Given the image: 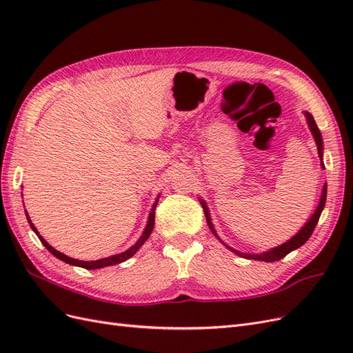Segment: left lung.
<instances>
[{
    "instance_id": "left-lung-1",
    "label": "left lung",
    "mask_w": 353,
    "mask_h": 353,
    "mask_svg": "<svg viewBox=\"0 0 353 353\" xmlns=\"http://www.w3.org/2000/svg\"><path fill=\"white\" fill-rule=\"evenodd\" d=\"M305 114H306V119H307V125H309V128H311V131H312L314 138H315V141H316L318 156L323 159V138H321V132H319V130H318V126H316V123H315L314 116H312L311 113H307V112H306ZM325 197H327V185H324L323 196H321V201H319V205H318V208H316V210H315L314 215L311 216V219H309V221L305 223V227H303L301 231H299L293 239H290L288 241H285L284 244L279 245V248H275V249H272V250H270V252L261 253V254L241 253V252H237V250H234V249L228 248V245H227V248H228V249H231L234 253H237L239 256H241V258H245V259H254V261H263V262H275V261H280V259H283L285 254H288V253H290L292 250H294V249H297V248H301V245H302V244H305V243L307 241V239L312 236V232H314V230H315L316 222H318L319 216H321V212H323V209H324V205H325ZM203 208H205L206 221H208V223H209V228H210V231L216 236L215 230H213V227H212V222H210L209 212H208L206 206H203Z\"/></svg>"
}]
</instances>
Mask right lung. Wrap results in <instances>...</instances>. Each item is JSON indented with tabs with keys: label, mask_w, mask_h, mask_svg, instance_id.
I'll return each instance as SVG.
<instances>
[{
	"label": "right lung",
	"mask_w": 353,
	"mask_h": 353,
	"mask_svg": "<svg viewBox=\"0 0 353 353\" xmlns=\"http://www.w3.org/2000/svg\"><path fill=\"white\" fill-rule=\"evenodd\" d=\"M157 201H159V200H156V203H154L153 208H152L150 216H148V223H147V227H145V230H144V232H143V236L140 237V240H138V241L132 245L131 249H128V250H126V252H123V253L110 256V258H104V259H99V261H91V262H83V261L72 259V258H69V256L63 254V253H60L59 250H56L54 248H51V245H50L44 239H42V237L39 236V232L37 231L35 225H34V223H32V222H30V219H29L28 212H26V218H28V222H29L30 228L37 232V236L39 237L41 243L44 244L46 248L48 249V252H51L52 254H54L57 259H60V261H63V262H66V263H70V265H74V266H81V268H85V270H99V268H103V266L116 265V263H121V262H125L126 259H130L131 256H132V254H135V253H137V250L141 248V245L144 244V241H145L148 237H150V234H152L153 227H154V209H156V206H157Z\"/></svg>",
	"instance_id": "right-lung-1"
}]
</instances>
